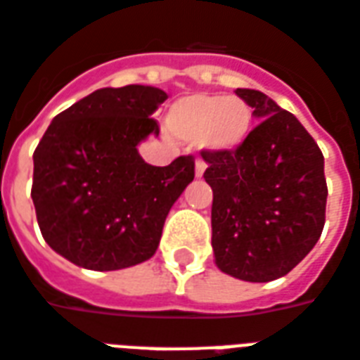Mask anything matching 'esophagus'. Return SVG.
Returning <instances> with one entry per match:
<instances>
[{
    "label": "esophagus",
    "instance_id": "34e87169",
    "mask_svg": "<svg viewBox=\"0 0 360 360\" xmlns=\"http://www.w3.org/2000/svg\"><path fill=\"white\" fill-rule=\"evenodd\" d=\"M205 169H207V162L201 161V159H198V161H195V176H198V178L203 176Z\"/></svg>",
    "mask_w": 360,
    "mask_h": 360
}]
</instances>
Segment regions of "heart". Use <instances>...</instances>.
<instances>
[{"label": "heart", "mask_w": 360, "mask_h": 360, "mask_svg": "<svg viewBox=\"0 0 360 360\" xmlns=\"http://www.w3.org/2000/svg\"><path fill=\"white\" fill-rule=\"evenodd\" d=\"M169 130L209 151H236L253 130V111L238 97L193 94L170 107Z\"/></svg>", "instance_id": "heart-1"}]
</instances>
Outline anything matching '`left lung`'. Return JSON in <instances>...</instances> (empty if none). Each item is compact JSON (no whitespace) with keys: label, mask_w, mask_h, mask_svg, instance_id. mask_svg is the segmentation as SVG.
<instances>
[{"label":"left lung","mask_w":360,"mask_h":360,"mask_svg":"<svg viewBox=\"0 0 360 360\" xmlns=\"http://www.w3.org/2000/svg\"><path fill=\"white\" fill-rule=\"evenodd\" d=\"M236 94L261 122L236 151H201L212 188L214 263L245 282H270L297 266L322 234L324 157L303 124L263 91Z\"/></svg>","instance_id":"obj_1"}]
</instances>
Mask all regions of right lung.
<instances>
[{
	"label": "right lung",
	"instance_id": "right-lung-1",
	"mask_svg": "<svg viewBox=\"0 0 360 360\" xmlns=\"http://www.w3.org/2000/svg\"><path fill=\"white\" fill-rule=\"evenodd\" d=\"M167 94L130 84L86 96L47 126L34 151L32 201L47 245L90 270H120L155 255L162 226L195 161L169 167L141 159L138 143L159 136L149 119Z\"/></svg>",
	"mask_w": 360,
	"mask_h": 360
}]
</instances>
